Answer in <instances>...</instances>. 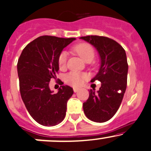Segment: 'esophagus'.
Masks as SVG:
<instances>
[{"label": "esophagus", "mask_w": 151, "mask_h": 151, "mask_svg": "<svg viewBox=\"0 0 151 151\" xmlns=\"http://www.w3.org/2000/svg\"><path fill=\"white\" fill-rule=\"evenodd\" d=\"M73 89H74V92H77L79 90V88H77V87H74Z\"/></svg>", "instance_id": "34e87169"}]
</instances>
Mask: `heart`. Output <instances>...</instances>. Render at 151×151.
I'll return each instance as SVG.
<instances>
[{"label": "heart", "instance_id": "obj_1", "mask_svg": "<svg viewBox=\"0 0 151 151\" xmlns=\"http://www.w3.org/2000/svg\"><path fill=\"white\" fill-rule=\"evenodd\" d=\"M74 51L79 54V57L82 58L86 62L87 61L93 59L94 56V51L93 48L90 45L87 44H80L74 47ZM68 54L66 51H62L59 55L58 59V63L60 67H65L67 63ZM87 76L84 74H81L79 72H72L67 74L65 76L66 82L73 86H79L82 84L84 79Z\"/></svg>", "mask_w": 151, "mask_h": 151}]
</instances>
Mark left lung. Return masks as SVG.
I'll use <instances>...</instances> for the list:
<instances>
[{
    "mask_svg": "<svg viewBox=\"0 0 151 151\" xmlns=\"http://www.w3.org/2000/svg\"><path fill=\"white\" fill-rule=\"evenodd\" d=\"M96 49L100 66L94 78L100 81L98 91L89 89L88 100L83 103L85 115L92 121L104 122L112 118L120 107L127 87V65L125 51L115 41L105 36H82Z\"/></svg>",
    "mask_w": 151,
    "mask_h": 151,
    "instance_id": "left-lung-1",
    "label": "left lung"
}]
</instances>
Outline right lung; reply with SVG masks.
<instances>
[{"label":"right lung","instance_id":"obj_1","mask_svg":"<svg viewBox=\"0 0 151 151\" xmlns=\"http://www.w3.org/2000/svg\"><path fill=\"white\" fill-rule=\"evenodd\" d=\"M75 39L40 36L24 48L18 61L21 98L31 117L44 126L57 125L65 117L73 89L62 85L54 93L49 82L59 71L58 59L63 49Z\"/></svg>","mask_w":151,"mask_h":151}]
</instances>
